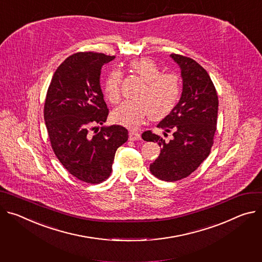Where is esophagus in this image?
Masks as SVG:
<instances>
[{"label":"esophagus","instance_id":"esophagus-1","mask_svg":"<svg viewBox=\"0 0 262 262\" xmlns=\"http://www.w3.org/2000/svg\"><path fill=\"white\" fill-rule=\"evenodd\" d=\"M128 139L130 141H136V140H140L141 139V135L135 130H129L128 133Z\"/></svg>","mask_w":262,"mask_h":262}]
</instances>
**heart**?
<instances>
[{
	"label": "heart",
	"instance_id": "b5f03b06",
	"mask_svg": "<svg viewBox=\"0 0 262 262\" xmlns=\"http://www.w3.org/2000/svg\"><path fill=\"white\" fill-rule=\"evenodd\" d=\"M133 72L143 81L134 101H125L112 113L115 122L136 128L149 117L152 121L162 120L176 107L181 97V80L177 74L162 73V69L149 58H140L129 63ZM121 71H111L104 80L103 93L112 103L120 99Z\"/></svg>",
	"mask_w": 262,
	"mask_h": 262
}]
</instances>
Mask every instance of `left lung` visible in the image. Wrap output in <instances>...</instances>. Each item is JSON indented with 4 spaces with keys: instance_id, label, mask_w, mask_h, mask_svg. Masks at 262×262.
<instances>
[{
    "instance_id": "obj_1",
    "label": "left lung",
    "mask_w": 262,
    "mask_h": 262,
    "mask_svg": "<svg viewBox=\"0 0 262 262\" xmlns=\"http://www.w3.org/2000/svg\"><path fill=\"white\" fill-rule=\"evenodd\" d=\"M180 66L183 92L173 111L158 124L172 133L173 139L165 142L150 130L142 138L157 142L162 147L158 159L150 164V172L165 182H176L195 171L209 156L216 132L219 97L207 71L195 60L172 53Z\"/></svg>"
}]
</instances>
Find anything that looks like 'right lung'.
<instances>
[{
    "label": "right lung",
    "instance_id": "right-lung-1",
    "mask_svg": "<svg viewBox=\"0 0 262 262\" xmlns=\"http://www.w3.org/2000/svg\"><path fill=\"white\" fill-rule=\"evenodd\" d=\"M114 58L96 52L69 56L55 71L45 100V123L55 156L71 174L89 184L111 176L116 150L128 139L121 125L103 126L99 132L93 127L102 125L108 116L100 73Z\"/></svg>",
    "mask_w": 262,
    "mask_h": 262
}]
</instances>
